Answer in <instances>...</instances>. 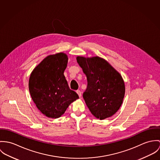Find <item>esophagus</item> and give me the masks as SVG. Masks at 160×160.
Instances as JSON below:
<instances>
[{"mask_svg": "<svg viewBox=\"0 0 160 160\" xmlns=\"http://www.w3.org/2000/svg\"><path fill=\"white\" fill-rule=\"evenodd\" d=\"M76 92H77V93L78 94V96L80 97V98H81V96H82V92L80 91V90H77L76 91Z\"/></svg>", "mask_w": 160, "mask_h": 160, "instance_id": "obj_1", "label": "esophagus"}]
</instances>
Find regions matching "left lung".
Instances as JSON below:
<instances>
[{"label":"left lung","mask_w":160,"mask_h":160,"mask_svg":"<svg viewBox=\"0 0 160 160\" xmlns=\"http://www.w3.org/2000/svg\"><path fill=\"white\" fill-rule=\"evenodd\" d=\"M77 62L87 78L83 98L91 113L104 120L114 115L124 98L125 87L120 74L108 62L96 56H78Z\"/></svg>","instance_id":"1"}]
</instances>
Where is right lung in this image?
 I'll return each mask as SVG.
<instances>
[{
    "mask_svg": "<svg viewBox=\"0 0 160 160\" xmlns=\"http://www.w3.org/2000/svg\"><path fill=\"white\" fill-rule=\"evenodd\" d=\"M68 58L63 53L45 58L31 73L29 89L38 109L46 117H60L78 95L69 88L64 75Z\"/></svg>",
    "mask_w": 160,
    "mask_h": 160,
    "instance_id": "1",
    "label": "right lung"
}]
</instances>
